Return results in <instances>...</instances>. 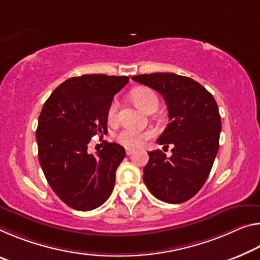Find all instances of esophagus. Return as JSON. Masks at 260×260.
I'll return each mask as SVG.
<instances>
[{"label": "esophagus", "instance_id": "34e87169", "mask_svg": "<svg viewBox=\"0 0 260 260\" xmlns=\"http://www.w3.org/2000/svg\"><path fill=\"white\" fill-rule=\"evenodd\" d=\"M133 151H134V149H132V148H126V155L133 154Z\"/></svg>", "mask_w": 260, "mask_h": 260}]
</instances>
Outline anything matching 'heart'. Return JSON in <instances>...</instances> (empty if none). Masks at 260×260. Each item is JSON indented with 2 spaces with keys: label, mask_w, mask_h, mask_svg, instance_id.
Listing matches in <instances>:
<instances>
[{
  "label": "heart",
  "mask_w": 260,
  "mask_h": 260,
  "mask_svg": "<svg viewBox=\"0 0 260 260\" xmlns=\"http://www.w3.org/2000/svg\"><path fill=\"white\" fill-rule=\"evenodd\" d=\"M132 97H133L135 104H137L139 108H141L143 111H146V112L148 109L154 104L158 105V98L156 96V93L148 88H139L137 90H134L133 93H132ZM117 113L118 102L113 101L111 103L109 108V119L111 121L117 119ZM149 137V132H141L139 129L127 127V128H123L122 131L119 132L115 139H117V141L120 143V145L128 148H133L141 145V143Z\"/></svg>",
  "instance_id": "heart-1"
}]
</instances>
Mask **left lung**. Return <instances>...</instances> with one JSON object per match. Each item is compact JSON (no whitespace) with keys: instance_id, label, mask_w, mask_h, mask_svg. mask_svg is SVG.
<instances>
[{"instance_id":"8db88e82","label":"left lung","mask_w":260,"mask_h":260,"mask_svg":"<svg viewBox=\"0 0 260 260\" xmlns=\"http://www.w3.org/2000/svg\"><path fill=\"white\" fill-rule=\"evenodd\" d=\"M132 80L162 94L170 120L157 143L164 148L171 145L172 155L148 152L143 182L164 203H185L204 186L219 150L221 118L216 102L197 81L177 74H143Z\"/></svg>"}]
</instances>
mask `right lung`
Returning <instances> with one entry per match:
<instances>
[{"label": "right lung", "mask_w": 260, "mask_h": 260, "mask_svg": "<svg viewBox=\"0 0 260 260\" xmlns=\"http://www.w3.org/2000/svg\"><path fill=\"white\" fill-rule=\"evenodd\" d=\"M128 81L104 74L68 78L41 109L36 132L41 169L55 194L76 211L100 207L112 193L125 148L104 141L92 155L88 145L108 131L111 103Z\"/></svg>", "instance_id": "add662e5"}]
</instances>
